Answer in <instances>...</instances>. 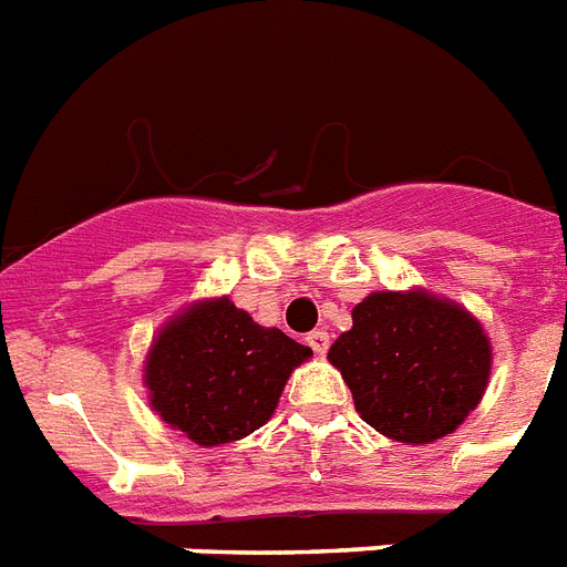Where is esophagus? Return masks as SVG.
I'll list each match as a JSON object with an SVG mask.
<instances>
[{
	"label": "esophagus",
	"instance_id": "1",
	"mask_svg": "<svg viewBox=\"0 0 567 567\" xmlns=\"http://www.w3.org/2000/svg\"><path fill=\"white\" fill-rule=\"evenodd\" d=\"M307 344L316 350L318 357H324L327 348H330V333H327V330H312V333L307 336Z\"/></svg>",
	"mask_w": 567,
	"mask_h": 567
}]
</instances>
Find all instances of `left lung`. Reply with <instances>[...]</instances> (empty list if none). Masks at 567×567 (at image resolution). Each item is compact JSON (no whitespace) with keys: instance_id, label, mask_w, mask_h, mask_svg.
<instances>
[{"instance_id":"left-lung-1","label":"left lung","mask_w":567,"mask_h":567,"mask_svg":"<svg viewBox=\"0 0 567 567\" xmlns=\"http://www.w3.org/2000/svg\"><path fill=\"white\" fill-rule=\"evenodd\" d=\"M353 405L388 441L449 437L481 402L493 344L466 307L429 289L371 292L327 353Z\"/></svg>"}]
</instances>
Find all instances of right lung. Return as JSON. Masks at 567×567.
<instances>
[{"label": "right lung", "mask_w": 567, "mask_h": 567, "mask_svg": "<svg viewBox=\"0 0 567 567\" xmlns=\"http://www.w3.org/2000/svg\"><path fill=\"white\" fill-rule=\"evenodd\" d=\"M312 357L278 327H260L228 295L182 307L144 359L150 409L196 446L249 437L278 409L289 373Z\"/></svg>", "instance_id": "right-lung-1"}]
</instances>
